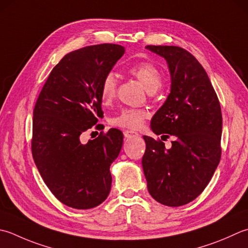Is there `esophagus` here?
<instances>
[{
    "mask_svg": "<svg viewBox=\"0 0 248 248\" xmlns=\"http://www.w3.org/2000/svg\"><path fill=\"white\" fill-rule=\"evenodd\" d=\"M124 135L125 139H132V138H137L139 137V133L135 132V131H130V130H125L124 131Z\"/></svg>",
    "mask_w": 248,
    "mask_h": 248,
    "instance_id": "34e87169",
    "label": "esophagus"
}]
</instances>
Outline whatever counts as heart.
<instances>
[{
    "label": "heart",
    "instance_id": "heart-1",
    "mask_svg": "<svg viewBox=\"0 0 248 248\" xmlns=\"http://www.w3.org/2000/svg\"><path fill=\"white\" fill-rule=\"evenodd\" d=\"M130 73L137 78L148 92H155L162 84V73L150 62H142L130 69ZM116 93V79L113 74H108L102 81L101 96L105 103H108ZM147 114L140 109H124L111 121L114 125L128 129H139L143 124Z\"/></svg>",
    "mask_w": 248,
    "mask_h": 248
}]
</instances>
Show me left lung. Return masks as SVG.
Here are the masks:
<instances>
[{
	"instance_id": "8db88e82",
	"label": "left lung",
	"mask_w": 248,
	"mask_h": 248,
	"mask_svg": "<svg viewBox=\"0 0 248 248\" xmlns=\"http://www.w3.org/2000/svg\"><path fill=\"white\" fill-rule=\"evenodd\" d=\"M146 48L166 59L171 75V90L150 128L157 135H173L174 140L167 149L161 140L144 135V175L155 200L182 206L204 190L220 161V104L205 70L190 52L177 46Z\"/></svg>"
}]
</instances>
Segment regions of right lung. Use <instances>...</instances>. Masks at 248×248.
Listing matches in <instances>:
<instances>
[{"instance_id":"1","label":"right lung","mask_w":248,"mask_h":248,"mask_svg":"<svg viewBox=\"0 0 248 248\" xmlns=\"http://www.w3.org/2000/svg\"><path fill=\"white\" fill-rule=\"evenodd\" d=\"M124 53V47L116 44L67 53L50 72L33 110L34 162L53 196L77 210L98 206L109 195V167L124 134L109 129L86 144L80 134L103 115L102 81Z\"/></svg>"}]
</instances>
